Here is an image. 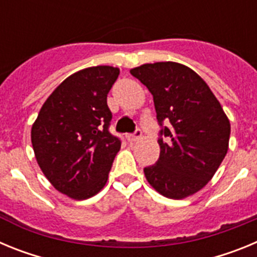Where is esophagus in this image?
Segmentation results:
<instances>
[{
  "instance_id": "1",
  "label": "esophagus",
  "mask_w": 257,
  "mask_h": 257,
  "mask_svg": "<svg viewBox=\"0 0 257 257\" xmlns=\"http://www.w3.org/2000/svg\"><path fill=\"white\" fill-rule=\"evenodd\" d=\"M140 138H142V131L140 130H136L134 134H126L127 142H130V143L136 142V140H139Z\"/></svg>"
}]
</instances>
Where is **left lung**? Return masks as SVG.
<instances>
[{
  "instance_id": "8db88e82",
  "label": "left lung",
  "mask_w": 257,
  "mask_h": 257,
  "mask_svg": "<svg viewBox=\"0 0 257 257\" xmlns=\"http://www.w3.org/2000/svg\"><path fill=\"white\" fill-rule=\"evenodd\" d=\"M130 73L153 95L162 127L160 158L145 167V178L167 198L192 196L212 179L226 156L228 117L207 83L185 65L160 61L134 68Z\"/></svg>"
}]
</instances>
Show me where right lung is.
I'll return each mask as SVG.
<instances>
[{
  "mask_svg": "<svg viewBox=\"0 0 257 257\" xmlns=\"http://www.w3.org/2000/svg\"><path fill=\"white\" fill-rule=\"evenodd\" d=\"M119 69L97 65L65 78L47 97L32 126L36 160L52 187L87 199L108 180L121 140L109 133L106 96Z\"/></svg>",
  "mask_w": 257,
  "mask_h": 257,
  "instance_id": "obj_1",
  "label": "right lung"
}]
</instances>
